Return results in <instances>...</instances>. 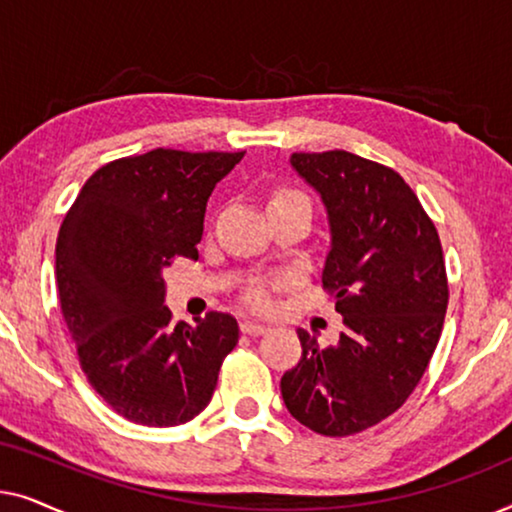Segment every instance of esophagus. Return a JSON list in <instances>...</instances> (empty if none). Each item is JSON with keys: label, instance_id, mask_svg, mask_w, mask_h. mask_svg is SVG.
<instances>
[{"label": "esophagus", "instance_id": "34e87169", "mask_svg": "<svg viewBox=\"0 0 512 512\" xmlns=\"http://www.w3.org/2000/svg\"><path fill=\"white\" fill-rule=\"evenodd\" d=\"M240 331H242L244 335H263V333H268L270 328L265 326V324H256V321H242Z\"/></svg>", "mask_w": 512, "mask_h": 512}]
</instances>
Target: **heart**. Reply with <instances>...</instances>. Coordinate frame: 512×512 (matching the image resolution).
<instances>
[{"mask_svg": "<svg viewBox=\"0 0 512 512\" xmlns=\"http://www.w3.org/2000/svg\"><path fill=\"white\" fill-rule=\"evenodd\" d=\"M291 202H310V200H307L305 193L296 191V188H277V191L270 195V209L282 207V205H291ZM244 300H247L249 307H254V310H258V312L270 310V307H272V286L258 282L247 291Z\"/></svg>", "mask_w": 512, "mask_h": 512, "instance_id": "1", "label": "heart"}]
</instances>
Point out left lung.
Returning <instances> with one entry per match:
<instances>
[{"instance_id":"obj_1","label":"left lung","mask_w":512,"mask_h":512,"mask_svg":"<svg viewBox=\"0 0 512 512\" xmlns=\"http://www.w3.org/2000/svg\"><path fill=\"white\" fill-rule=\"evenodd\" d=\"M291 165L324 200L331 228L324 289L345 333L319 347L298 328L303 356L282 398L321 436H352L401 408L443 331L447 275L438 230L391 167L349 151L293 153Z\"/></svg>"}]
</instances>
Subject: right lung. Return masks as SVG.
Returning <instances> with one entry per match:
<instances>
[{
  "mask_svg": "<svg viewBox=\"0 0 512 512\" xmlns=\"http://www.w3.org/2000/svg\"><path fill=\"white\" fill-rule=\"evenodd\" d=\"M244 151L153 149L102 165L76 195L55 244L65 324L90 387L144 426L198 417L240 338L235 317L172 324L163 270L198 258L214 186Z\"/></svg>",
  "mask_w": 512,
  "mask_h": 512,
  "instance_id": "obj_1",
  "label": "right lung"
}]
</instances>
